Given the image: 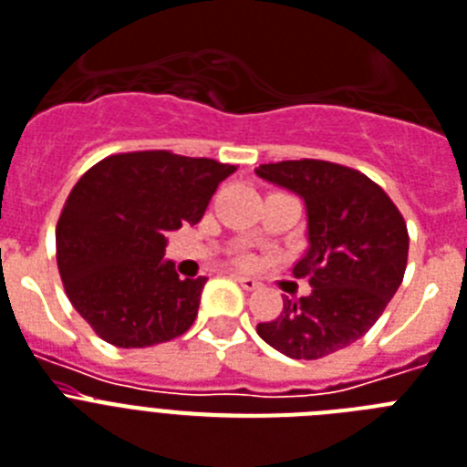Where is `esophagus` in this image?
Segmentation results:
<instances>
[{
  "label": "esophagus",
  "instance_id": "1",
  "mask_svg": "<svg viewBox=\"0 0 467 467\" xmlns=\"http://www.w3.org/2000/svg\"><path fill=\"white\" fill-rule=\"evenodd\" d=\"M233 278L237 280V283H240V285L244 287V290H256V287H259V283H256V280H254V278H249V275H240V273H234Z\"/></svg>",
  "mask_w": 467,
  "mask_h": 467
}]
</instances>
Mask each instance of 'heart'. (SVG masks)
Listing matches in <instances>:
<instances>
[{"instance_id": "obj_1", "label": "heart", "mask_w": 467, "mask_h": 467, "mask_svg": "<svg viewBox=\"0 0 467 467\" xmlns=\"http://www.w3.org/2000/svg\"><path fill=\"white\" fill-rule=\"evenodd\" d=\"M240 264L242 266H249V264H254V256H249V254H242Z\"/></svg>"}]
</instances>
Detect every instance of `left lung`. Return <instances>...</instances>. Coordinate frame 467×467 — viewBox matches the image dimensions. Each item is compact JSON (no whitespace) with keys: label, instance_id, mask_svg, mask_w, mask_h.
Listing matches in <instances>:
<instances>
[{"label":"left lung","instance_id":"left-lung-1","mask_svg":"<svg viewBox=\"0 0 467 467\" xmlns=\"http://www.w3.org/2000/svg\"><path fill=\"white\" fill-rule=\"evenodd\" d=\"M256 174L305 201L306 249L293 275L312 285L306 297L283 299L278 319L256 333L293 359L343 350L377 324L403 283L410 244L403 215L377 182L336 162H268Z\"/></svg>","mask_w":467,"mask_h":467}]
</instances>
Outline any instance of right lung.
Here are the masks:
<instances>
[{"label": "right lung", "instance_id": "obj_1", "mask_svg": "<svg viewBox=\"0 0 467 467\" xmlns=\"http://www.w3.org/2000/svg\"><path fill=\"white\" fill-rule=\"evenodd\" d=\"M234 165L170 150L109 155L71 189L57 223L67 297L102 340L150 348L194 324L206 278H180L165 234L196 225Z\"/></svg>", "mask_w": 467, "mask_h": 467}]
</instances>
